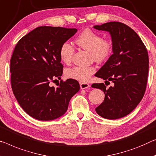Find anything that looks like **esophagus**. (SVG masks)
<instances>
[{"label": "esophagus", "instance_id": "esophagus-1", "mask_svg": "<svg viewBox=\"0 0 156 156\" xmlns=\"http://www.w3.org/2000/svg\"><path fill=\"white\" fill-rule=\"evenodd\" d=\"M80 85L81 90L87 89V88H89L90 87V85L88 84V83H80Z\"/></svg>", "mask_w": 156, "mask_h": 156}]
</instances>
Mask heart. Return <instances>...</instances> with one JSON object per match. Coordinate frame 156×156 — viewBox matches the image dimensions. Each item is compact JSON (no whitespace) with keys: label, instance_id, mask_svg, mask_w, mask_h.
<instances>
[{"label":"heart","instance_id":"1","mask_svg":"<svg viewBox=\"0 0 156 156\" xmlns=\"http://www.w3.org/2000/svg\"><path fill=\"white\" fill-rule=\"evenodd\" d=\"M75 43L78 47L90 52V57L98 63L106 62L111 57L113 51V43L110 39L103 38L100 34L86 29L76 37ZM74 53V48L67 42L60 46L59 55L61 61L66 64L71 63ZM94 66H74L67 69L65 75L67 78L86 82L95 73Z\"/></svg>","mask_w":156,"mask_h":156}]
</instances>
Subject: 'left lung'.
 <instances>
[{
    "label": "left lung",
    "mask_w": 156,
    "mask_h": 156,
    "mask_svg": "<svg viewBox=\"0 0 156 156\" xmlns=\"http://www.w3.org/2000/svg\"><path fill=\"white\" fill-rule=\"evenodd\" d=\"M99 31H108L111 36L113 53L95 74L113 85L94 83L105 94L104 100L95 108L97 114L110 120L128 115L144 95L148 73V55L144 44L129 27L118 22L95 25Z\"/></svg>",
    "instance_id": "8db88e82"
}]
</instances>
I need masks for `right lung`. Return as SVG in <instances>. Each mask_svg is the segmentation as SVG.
Masks as SVG:
<instances>
[{"mask_svg": "<svg viewBox=\"0 0 156 156\" xmlns=\"http://www.w3.org/2000/svg\"><path fill=\"white\" fill-rule=\"evenodd\" d=\"M76 32V29L39 27L15 46L10 59L12 89L21 107L35 119L44 121L61 117L80 90L73 79L62 80L57 87L50 85L63 73L60 46Z\"/></svg>", "mask_w": 156, "mask_h": 156, "instance_id": "add662e5", "label": "right lung"}]
</instances>
